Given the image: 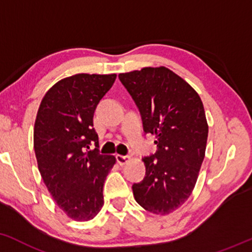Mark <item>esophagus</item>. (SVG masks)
Instances as JSON below:
<instances>
[{
	"label": "esophagus",
	"instance_id": "obj_1",
	"mask_svg": "<svg viewBox=\"0 0 252 252\" xmlns=\"http://www.w3.org/2000/svg\"><path fill=\"white\" fill-rule=\"evenodd\" d=\"M116 159L121 165H124L126 163L129 162L130 157L129 156H123V155H116Z\"/></svg>",
	"mask_w": 252,
	"mask_h": 252
}]
</instances>
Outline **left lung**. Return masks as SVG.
I'll return each instance as SVG.
<instances>
[{"label": "left lung", "instance_id": "8db88e82", "mask_svg": "<svg viewBox=\"0 0 252 252\" xmlns=\"http://www.w3.org/2000/svg\"><path fill=\"white\" fill-rule=\"evenodd\" d=\"M118 78L137 105L144 132L156 136L157 150L143 158L145 176L132 186L134 197L145 210L168 215L191 195L204 159L209 128L202 99L165 66Z\"/></svg>", "mask_w": 252, "mask_h": 252}]
</instances>
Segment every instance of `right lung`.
Instances as JSON below:
<instances>
[{"label":"right lung","mask_w":252,"mask_h":252,"mask_svg":"<svg viewBox=\"0 0 252 252\" xmlns=\"http://www.w3.org/2000/svg\"><path fill=\"white\" fill-rule=\"evenodd\" d=\"M116 74H77L48 90L34 126L38 170L54 201L72 220H93L103 207V186L116 158L101 155L94 113Z\"/></svg>","instance_id":"right-lung-1"}]
</instances>
